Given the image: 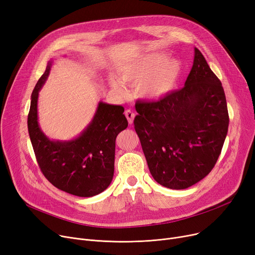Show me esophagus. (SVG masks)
Instances as JSON below:
<instances>
[{
  "mask_svg": "<svg viewBox=\"0 0 255 255\" xmlns=\"http://www.w3.org/2000/svg\"><path fill=\"white\" fill-rule=\"evenodd\" d=\"M125 116H126L127 120H128V123H129V124H132V123H133V120H134V117H135L134 113H133L131 110H127V111L125 112Z\"/></svg>",
  "mask_w": 255,
  "mask_h": 255,
  "instance_id": "34e87169",
  "label": "esophagus"
}]
</instances>
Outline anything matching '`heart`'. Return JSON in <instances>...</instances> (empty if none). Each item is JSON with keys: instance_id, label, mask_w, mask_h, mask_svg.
I'll return each mask as SVG.
<instances>
[{"instance_id": "obj_1", "label": "heart", "mask_w": 255, "mask_h": 255, "mask_svg": "<svg viewBox=\"0 0 255 255\" xmlns=\"http://www.w3.org/2000/svg\"><path fill=\"white\" fill-rule=\"evenodd\" d=\"M182 72V62L176 58L168 59L167 53L162 51L141 56L118 69L121 82L137 87L138 96L152 101L162 99L175 90ZM110 85L119 95H126V90L119 80L112 78Z\"/></svg>"}]
</instances>
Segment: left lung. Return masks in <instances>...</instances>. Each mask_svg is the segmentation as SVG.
Segmentation results:
<instances>
[{"instance_id":"8db88e82","label":"left lung","mask_w":255,"mask_h":255,"mask_svg":"<svg viewBox=\"0 0 255 255\" xmlns=\"http://www.w3.org/2000/svg\"><path fill=\"white\" fill-rule=\"evenodd\" d=\"M134 128L154 180L186 189L215 166L229 130V112L219 78L194 48L183 89L157 102L136 103Z\"/></svg>"}]
</instances>
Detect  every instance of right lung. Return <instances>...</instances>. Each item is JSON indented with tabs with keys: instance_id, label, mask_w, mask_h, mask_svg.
<instances>
[{
	"instance_id": "right-lung-1",
	"label": "right lung",
	"mask_w": 255,
	"mask_h": 255,
	"mask_svg": "<svg viewBox=\"0 0 255 255\" xmlns=\"http://www.w3.org/2000/svg\"><path fill=\"white\" fill-rule=\"evenodd\" d=\"M52 61L39 78L31 96L29 135L37 162L44 177L58 189L91 197L104 191L113 181L116 138L126 129L124 107L100 101L91 123L70 140H51L38 123L39 91L49 75Z\"/></svg>"
}]
</instances>
